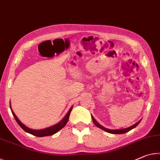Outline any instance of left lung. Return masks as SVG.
Returning <instances> with one entry per match:
<instances>
[{
    "mask_svg": "<svg viewBox=\"0 0 160 160\" xmlns=\"http://www.w3.org/2000/svg\"><path fill=\"white\" fill-rule=\"evenodd\" d=\"M92 116V115H91ZM92 121H93V123H94V125H95L97 127H98V128L102 129L103 131H106L107 132H109V133H112V134H123V133H125V132H128L129 131H131V130L133 129L134 128H135L138 125L139 123L141 121V119L138 121V122L135 123L134 125H132L131 126L128 127V128H123V129H116V130H112V129H109V128H105V127L102 126V125H100V124L97 122V121L95 120V118H94L92 116Z\"/></svg>",
    "mask_w": 160,
    "mask_h": 160,
    "instance_id": "obj_1",
    "label": "left lung"
}]
</instances>
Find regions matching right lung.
Wrapping results in <instances>:
<instances>
[{"label":"right lung","mask_w":160,"mask_h":160,"mask_svg":"<svg viewBox=\"0 0 160 160\" xmlns=\"http://www.w3.org/2000/svg\"><path fill=\"white\" fill-rule=\"evenodd\" d=\"M10 109H11V112L13 116H14L15 119L17 121V123L19 124L22 128L24 131H26L28 133H30L33 135H35V136L37 137H44V136H48V135H52L53 134H55L56 132H57L58 131H60L61 129H62L63 127L66 126V124L67 123L69 119V116H70V113L71 112L72 107H70V109H69L68 112L66 113V115L64 116V117L62 118V120L59 121L58 123L55 124V125H53L50 127H48V128H46L44 129H41V130H35V129H32L29 128L28 127H27L25 124H23L21 121L19 120L18 118L17 117V116L15 115V113L13 112V111L12 110L11 108V105H10Z\"/></svg>","instance_id":"right-lung-1"}]
</instances>
